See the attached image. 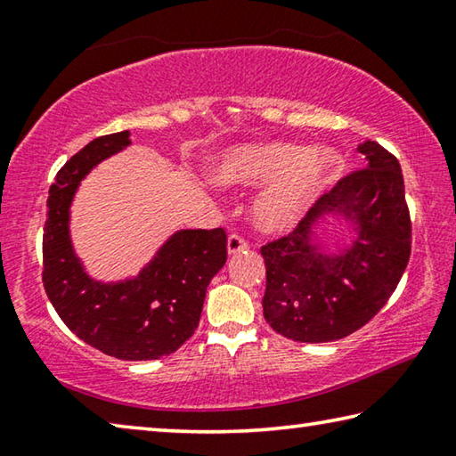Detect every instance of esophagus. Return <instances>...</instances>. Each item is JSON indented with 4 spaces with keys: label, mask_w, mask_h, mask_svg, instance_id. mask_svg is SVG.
Listing matches in <instances>:
<instances>
[{
    "label": "esophagus",
    "mask_w": 456,
    "mask_h": 456,
    "mask_svg": "<svg viewBox=\"0 0 456 456\" xmlns=\"http://www.w3.org/2000/svg\"><path fill=\"white\" fill-rule=\"evenodd\" d=\"M247 247H249V243H247L241 235H237V233L229 235V239H227V251H229V256H235V253H241V251L247 249Z\"/></svg>",
    "instance_id": "obj_1"
}]
</instances>
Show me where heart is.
Masks as SVG:
<instances>
[{"label":"heart","mask_w":456,"mask_h":456,"mask_svg":"<svg viewBox=\"0 0 456 456\" xmlns=\"http://www.w3.org/2000/svg\"><path fill=\"white\" fill-rule=\"evenodd\" d=\"M338 171V154L323 146L305 151L297 144H261L223 154L213 176L223 184L269 183L256 200L257 225L285 231L334 183Z\"/></svg>","instance_id":"obj_1"}]
</instances>
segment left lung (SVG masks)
<instances>
[{
	"mask_svg": "<svg viewBox=\"0 0 456 456\" xmlns=\"http://www.w3.org/2000/svg\"><path fill=\"white\" fill-rule=\"evenodd\" d=\"M366 167L322 195L291 233L261 247L265 259L264 318L277 334L320 344L350 336L395 293L411 259L412 225L395 154L374 141L358 146ZM342 214L357 231L342 254L323 252L313 225Z\"/></svg>",
	"mask_w": 456,
	"mask_h": 456,
	"instance_id": "1",
	"label": "left lung"
}]
</instances>
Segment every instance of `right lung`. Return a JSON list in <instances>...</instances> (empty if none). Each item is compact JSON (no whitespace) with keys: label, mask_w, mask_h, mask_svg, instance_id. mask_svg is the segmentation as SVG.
I'll return each instance as SVG.
<instances>
[{"label":"right lung","mask_w":456,"mask_h":456,"mask_svg":"<svg viewBox=\"0 0 456 456\" xmlns=\"http://www.w3.org/2000/svg\"><path fill=\"white\" fill-rule=\"evenodd\" d=\"M128 136H98L58 171L44 225L42 281L61 322L92 348L118 360H159L195 334L207 285L227 261V233L176 231L133 280H92L70 241V205L84 176L128 146Z\"/></svg>","instance_id":"add662e5"}]
</instances>
